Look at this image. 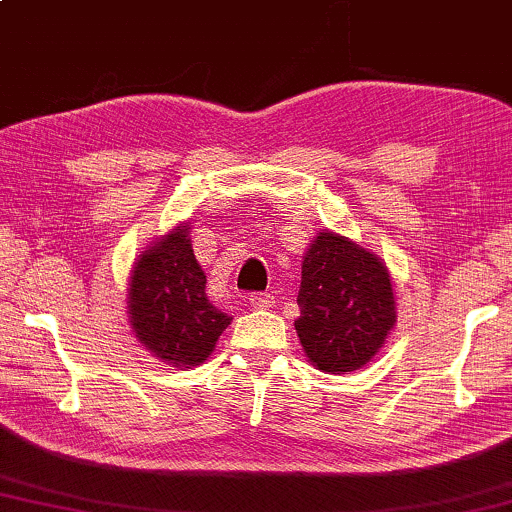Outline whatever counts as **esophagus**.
Wrapping results in <instances>:
<instances>
[{"label":"esophagus","mask_w":512,"mask_h":512,"mask_svg":"<svg viewBox=\"0 0 512 512\" xmlns=\"http://www.w3.org/2000/svg\"><path fill=\"white\" fill-rule=\"evenodd\" d=\"M250 306L257 308V311H269V308L273 306V297H269V294H264V292H255V294H250Z\"/></svg>","instance_id":"34e87169"}]
</instances>
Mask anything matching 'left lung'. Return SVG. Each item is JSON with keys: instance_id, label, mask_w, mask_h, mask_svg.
Wrapping results in <instances>:
<instances>
[{"instance_id": "left-lung-1", "label": "left lung", "mask_w": 512, "mask_h": 512, "mask_svg": "<svg viewBox=\"0 0 512 512\" xmlns=\"http://www.w3.org/2000/svg\"><path fill=\"white\" fill-rule=\"evenodd\" d=\"M297 301L299 341L308 359L327 373L362 369L397 322L383 262L331 232H320L306 250Z\"/></svg>"}]
</instances>
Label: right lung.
<instances>
[{"label": "right lung", "mask_w": 512, "mask_h": 512, "mask_svg": "<svg viewBox=\"0 0 512 512\" xmlns=\"http://www.w3.org/2000/svg\"><path fill=\"white\" fill-rule=\"evenodd\" d=\"M187 229L162 236L139 257L129 283V322L155 357L174 366L201 364L229 327L227 313L206 297V276Z\"/></svg>", "instance_id": "1"}]
</instances>
